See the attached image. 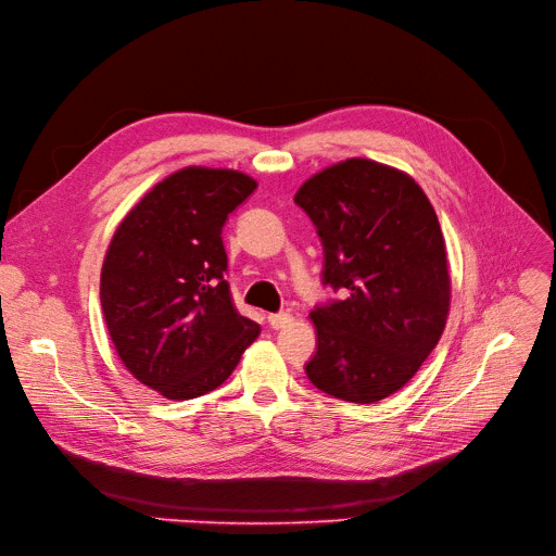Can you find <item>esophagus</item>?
<instances>
[{
	"instance_id": "esophagus-1",
	"label": "esophagus",
	"mask_w": 556,
	"mask_h": 556,
	"mask_svg": "<svg viewBox=\"0 0 556 556\" xmlns=\"http://www.w3.org/2000/svg\"><path fill=\"white\" fill-rule=\"evenodd\" d=\"M267 321H269L271 328L280 330V328L292 324V314H289V312H276V314H269V316H267Z\"/></svg>"
}]
</instances>
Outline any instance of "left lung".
I'll list each match as a JSON object with an SVG mask.
<instances>
[{"label": "left lung", "instance_id": "1", "mask_svg": "<svg viewBox=\"0 0 556 556\" xmlns=\"http://www.w3.org/2000/svg\"><path fill=\"white\" fill-rule=\"evenodd\" d=\"M324 244V285L343 299L312 309L309 382L349 403L403 389L434 351L451 309L443 232L401 169L366 157L326 167L296 197Z\"/></svg>", "mask_w": 556, "mask_h": 556}]
</instances>
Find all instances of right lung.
<instances>
[{
  "label": "right lung",
  "instance_id": "add662e5",
  "mask_svg": "<svg viewBox=\"0 0 556 556\" xmlns=\"http://www.w3.org/2000/svg\"><path fill=\"white\" fill-rule=\"evenodd\" d=\"M257 182L185 167L117 226L101 269V309L134 378L169 401L217 389L260 334L232 305L222 228Z\"/></svg>",
  "mask_w": 556,
  "mask_h": 556
}]
</instances>
